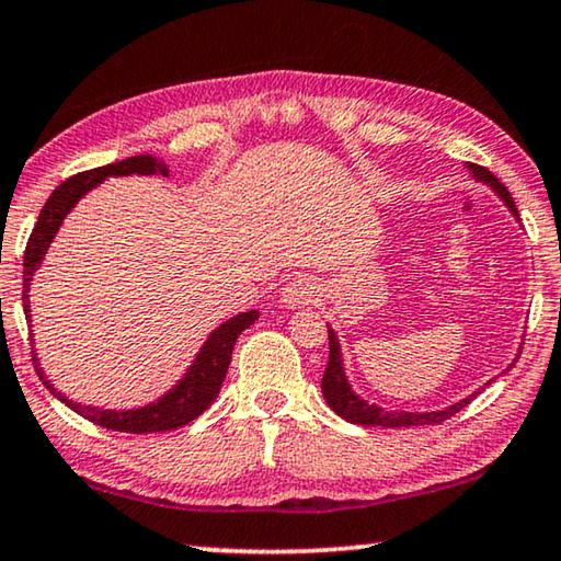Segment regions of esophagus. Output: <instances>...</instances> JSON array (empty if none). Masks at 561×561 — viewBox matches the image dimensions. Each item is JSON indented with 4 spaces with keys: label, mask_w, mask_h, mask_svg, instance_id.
Listing matches in <instances>:
<instances>
[{
    "label": "esophagus",
    "mask_w": 561,
    "mask_h": 561,
    "mask_svg": "<svg viewBox=\"0 0 561 561\" xmlns=\"http://www.w3.org/2000/svg\"><path fill=\"white\" fill-rule=\"evenodd\" d=\"M319 297L317 291V284L307 279V277H294L287 287L282 289V304L287 309H299V307H307Z\"/></svg>",
    "instance_id": "esophagus-1"
}]
</instances>
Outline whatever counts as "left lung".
Listing matches in <instances>:
<instances>
[{
	"label": "left lung",
	"instance_id": "8db88e82",
	"mask_svg": "<svg viewBox=\"0 0 561 561\" xmlns=\"http://www.w3.org/2000/svg\"><path fill=\"white\" fill-rule=\"evenodd\" d=\"M468 170H470L474 180H480V183H488L492 190H495V193L500 195V201L505 203L510 207V213L519 220L517 205H515V201H512V195L507 193V187L502 185L500 180L492 175L488 168L470 163ZM519 354H522V351H519ZM515 364H517V358L507 366V371ZM321 393H324L327 403L331 405V411L344 417V421H348V423H356V425H381V428H415V425H433V423L448 421V417H453L455 413L462 411V408L468 405L480 391H474L472 396L462 398V401L453 403L448 408H443V411H428V413L388 411V408H381V405H376V403H368L360 396H356L354 388L348 386V378L344 374V358H341L339 339L334 334V329L329 327V364H327L324 378H321Z\"/></svg>",
	"mask_w": 561,
	"mask_h": 561
}]
</instances>
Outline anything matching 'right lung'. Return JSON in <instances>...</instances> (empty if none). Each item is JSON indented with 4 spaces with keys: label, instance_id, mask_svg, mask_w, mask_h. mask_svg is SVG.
I'll list each match as a JSON object with an SVG mask.
<instances>
[{
    "label": "right lung",
    "instance_id": "obj_1",
    "mask_svg": "<svg viewBox=\"0 0 561 561\" xmlns=\"http://www.w3.org/2000/svg\"><path fill=\"white\" fill-rule=\"evenodd\" d=\"M111 175H168V165L163 160L153 156H133L126 160H118V163L103 165L87 170V173H79L54 190L49 201L42 207L39 220L34 225V232L26 242L24 252V314L32 321L30 314V284L34 279V272L42 267L44 254L54 242L56 232L64 222V217L71 213V207L81 201L83 195L89 193L91 187H96L103 180ZM260 311H242L232 319H227L225 324L217 327L201 348V354L195 356L193 366L187 368V374L180 378V381L170 388V391L158 398L156 403H148L144 408H130V411H103L96 405H81L73 403L66 398L61 391H56L51 381H46L44 368H39V358L34 354V366L36 374L44 381V386L66 403L79 415L87 417V421L101 425L106 431H118V433H160V431H175L183 428L190 421H195L207 405H210L217 393H220V386L227 376V368H230L232 360V348L237 336L242 334L247 327H252L257 321Z\"/></svg>",
    "mask_w": 561,
    "mask_h": 561
}]
</instances>
